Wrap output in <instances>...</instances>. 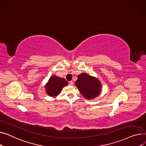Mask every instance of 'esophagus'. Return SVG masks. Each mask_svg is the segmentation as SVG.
I'll return each instance as SVG.
<instances>
[{
  "instance_id": "1",
  "label": "esophagus",
  "mask_w": 146,
  "mask_h": 146,
  "mask_svg": "<svg viewBox=\"0 0 146 146\" xmlns=\"http://www.w3.org/2000/svg\"><path fill=\"white\" fill-rule=\"evenodd\" d=\"M69 85H70V86H72V85H74V83H73V82H72V81H70V82H69Z\"/></svg>"
}]
</instances>
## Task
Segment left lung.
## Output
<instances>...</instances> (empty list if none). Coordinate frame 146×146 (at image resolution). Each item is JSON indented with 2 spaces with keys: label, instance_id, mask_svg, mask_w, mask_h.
Here are the masks:
<instances>
[{
  "label": "left lung",
  "instance_id": "1",
  "mask_svg": "<svg viewBox=\"0 0 146 146\" xmlns=\"http://www.w3.org/2000/svg\"><path fill=\"white\" fill-rule=\"evenodd\" d=\"M75 85L87 99H92L97 97L101 90V84L99 80L86 73H82L78 76Z\"/></svg>",
  "mask_w": 146,
  "mask_h": 146
}]
</instances>
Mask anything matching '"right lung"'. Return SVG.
Returning <instances> with one entry per match:
<instances>
[{"instance_id":"add662e5","label":"right lung","mask_w":146,"mask_h":146,"mask_svg":"<svg viewBox=\"0 0 146 146\" xmlns=\"http://www.w3.org/2000/svg\"><path fill=\"white\" fill-rule=\"evenodd\" d=\"M67 84L68 82L64 78L55 75L52 76L46 85V91L49 96L55 97L61 92L62 88Z\"/></svg>"}]
</instances>
